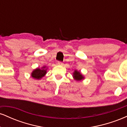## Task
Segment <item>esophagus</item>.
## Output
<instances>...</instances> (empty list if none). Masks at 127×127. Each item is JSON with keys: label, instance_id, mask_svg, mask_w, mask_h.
<instances>
[{"label": "esophagus", "instance_id": "34e87169", "mask_svg": "<svg viewBox=\"0 0 127 127\" xmlns=\"http://www.w3.org/2000/svg\"><path fill=\"white\" fill-rule=\"evenodd\" d=\"M57 65H63V63L62 62H57Z\"/></svg>", "mask_w": 127, "mask_h": 127}]
</instances>
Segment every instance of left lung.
Segmentation results:
<instances>
[{"instance_id":"1","label":"left lung","mask_w":127,"mask_h":127,"mask_svg":"<svg viewBox=\"0 0 127 127\" xmlns=\"http://www.w3.org/2000/svg\"><path fill=\"white\" fill-rule=\"evenodd\" d=\"M73 78L76 81H82L85 79V77L81 73V72L77 70H75V71L73 72Z\"/></svg>"}]
</instances>
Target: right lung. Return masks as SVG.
<instances>
[{
	"label": "right lung",
	"instance_id": "add662e5",
	"mask_svg": "<svg viewBox=\"0 0 127 127\" xmlns=\"http://www.w3.org/2000/svg\"><path fill=\"white\" fill-rule=\"evenodd\" d=\"M48 67L45 65L42 66L41 68H36L33 70L31 73V76L34 79L40 80L45 76L47 73Z\"/></svg>",
	"mask_w": 127,
	"mask_h": 127
}]
</instances>
